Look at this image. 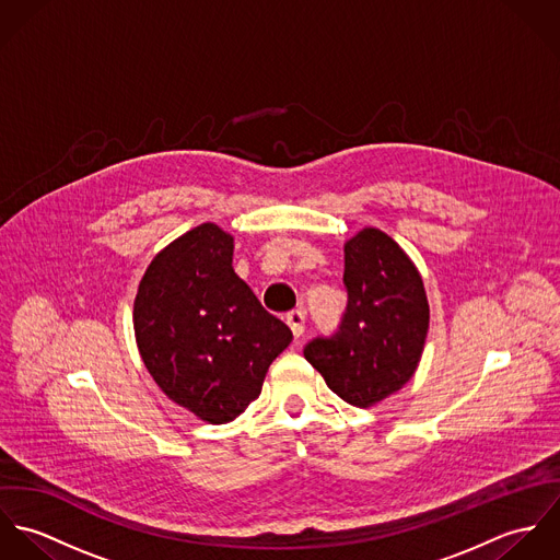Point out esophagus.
Here are the masks:
<instances>
[{
  "instance_id": "obj_1",
  "label": "esophagus",
  "mask_w": 560,
  "mask_h": 560,
  "mask_svg": "<svg viewBox=\"0 0 560 560\" xmlns=\"http://www.w3.org/2000/svg\"><path fill=\"white\" fill-rule=\"evenodd\" d=\"M287 323H289L293 336L300 338V336L304 334V329H306V315H304L302 311H291V313L287 315Z\"/></svg>"
}]
</instances>
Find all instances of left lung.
<instances>
[{
  "mask_svg": "<svg viewBox=\"0 0 560 560\" xmlns=\"http://www.w3.org/2000/svg\"><path fill=\"white\" fill-rule=\"evenodd\" d=\"M347 308L331 336H317L304 358L331 393L371 407L400 390L413 375L427 329L422 278L397 241L364 229L345 243Z\"/></svg>",
  "mask_w": 560,
  "mask_h": 560,
  "instance_id": "left-lung-1",
  "label": "left lung"
}]
</instances>
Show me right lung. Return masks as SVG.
Listing matches in <instances>:
<instances>
[{
	"mask_svg": "<svg viewBox=\"0 0 560 560\" xmlns=\"http://www.w3.org/2000/svg\"><path fill=\"white\" fill-rule=\"evenodd\" d=\"M140 355L161 390L224 424L258 399L293 331L269 315L233 269V237L200 224L149 265L133 304Z\"/></svg>",
	"mask_w": 560,
	"mask_h": 560,
	"instance_id": "right-lung-1",
	"label": "right lung"
}]
</instances>
